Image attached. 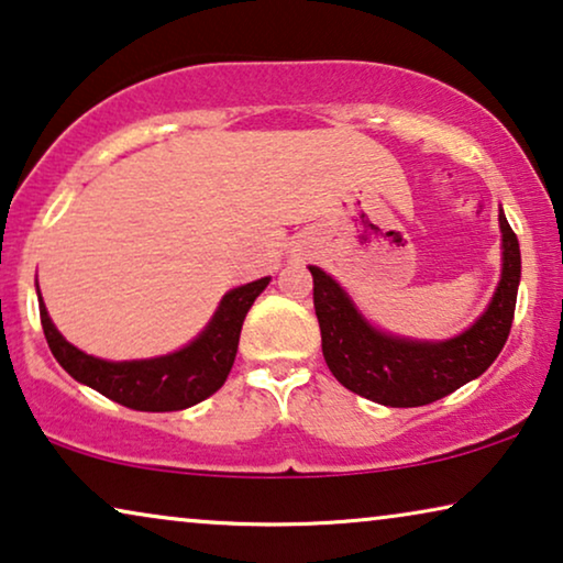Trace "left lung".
I'll return each mask as SVG.
<instances>
[{
	"instance_id": "1",
	"label": "left lung",
	"mask_w": 563,
	"mask_h": 563,
	"mask_svg": "<svg viewBox=\"0 0 563 563\" xmlns=\"http://www.w3.org/2000/svg\"><path fill=\"white\" fill-rule=\"evenodd\" d=\"M503 274L487 310L449 341H412L374 328L333 276L310 266L322 356L345 389L387 407H420L482 376L510 335L520 284V243L505 212Z\"/></svg>"
}]
</instances>
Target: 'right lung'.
Returning <instances> with one entry per match:
<instances>
[{
  "mask_svg": "<svg viewBox=\"0 0 563 563\" xmlns=\"http://www.w3.org/2000/svg\"><path fill=\"white\" fill-rule=\"evenodd\" d=\"M272 276L230 289L220 299L212 320L184 349L156 358L104 361L89 356L66 341L53 325L37 289V307L48 349L60 366L79 384L97 389L112 402L141 412H174L202 402L225 384L233 368L245 314L256 297L268 287Z\"/></svg>",
  "mask_w": 563,
  "mask_h": 563,
  "instance_id": "add662e5",
  "label": "right lung"
}]
</instances>
